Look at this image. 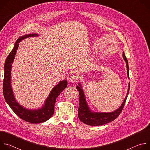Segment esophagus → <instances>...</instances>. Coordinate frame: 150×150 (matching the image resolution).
Instances as JSON below:
<instances>
[{"mask_svg": "<svg viewBox=\"0 0 150 150\" xmlns=\"http://www.w3.org/2000/svg\"><path fill=\"white\" fill-rule=\"evenodd\" d=\"M79 75H77V74H74L72 75L70 77V81L71 82H76L77 81V80L79 79Z\"/></svg>", "mask_w": 150, "mask_h": 150, "instance_id": "esophagus-1", "label": "esophagus"}]
</instances>
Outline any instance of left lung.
<instances>
[{
    "label": "left lung",
    "instance_id": "left-lung-1",
    "mask_svg": "<svg viewBox=\"0 0 150 150\" xmlns=\"http://www.w3.org/2000/svg\"><path fill=\"white\" fill-rule=\"evenodd\" d=\"M123 57L126 63L127 68V77L129 79V66H128L127 60L125 56L124 52H123ZM79 86H76V89L79 91V108H78V118L83 123L90 126H100L106 123H108L116 119L120 114L121 112L125 105L126 100L129 94L130 88V82H129V86L127 92L126 96L122 103L120 107L116 110L110 112V113H100V112H93L90 109L89 107L87 105L86 100H85V95L82 89L81 85L80 83H78Z\"/></svg>",
    "mask_w": 150,
    "mask_h": 150
}]
</instances>
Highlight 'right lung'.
I'll return each instance as SVG.
<instances>
[{"instance_id":"obj_1","label":"right lung","mask_w":150,"mask_h":150,"mask_svg":"<svg viewBox=\"0 0 150 150\" xmlns=\"http://www.w3.org/2000/svg\"><path fill=\"white\" fill-rule=\"evenodd\" d=\"M38 34H30L21 36L16 40L14 47L8 56L4 66V79L3 83V93L4 98L11 109L21 119L31 123H40L49 120L53 115L54 104L56 98L62 91L67 87L68 82L63 80L60 82L52 89L48 97L41 109L37 110H29L21 105L15 100L11 87V68L16 50L19 46V42L24 38L36 37Z\"/></svg>"}]
</instances>
